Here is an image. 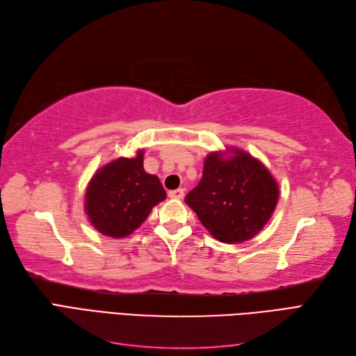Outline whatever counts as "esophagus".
I'll use <instances>...</instances> for the list:
<instances>
[{"mask_svg": "<svg viewBox=\"0 0 356 356\" xmlns=\"http://www.w3.org/2000/svg\"><path fill=\"white\" fill-rule=\"evenodd\" d=\"M169 197H170V199H182V197H184V188L170 190V191H169Z\"/></svg>", "mask_w": 356, "mask_h": 356, "instance_id": "obj_1", "label": "esophagus"}]
</instances>
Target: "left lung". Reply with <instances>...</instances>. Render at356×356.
<instances>
[{"label": "left lung", "mask_w": 356, "mask_h": 356, "mask_svg": "<svg viewBox=\"0 0 356 356\" xmlns=\"http://www.w3.org/2000/svg\"><path fill=\"white\" fill-rule=\"evenodd\" d=\"M233 156L211 153L199 184L188 191L186 203L204 229L224 243L252 239L270 220L279 187L260 160L241 149Z\"/></svg>", "instance_id": "1"}]
</instances>
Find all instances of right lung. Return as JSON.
I'll use <instances>...</instances> for the list:
<instances>
[{"mask_svg":"<svg viewBox=\"0 0 356 356\" xmlns=\"http://www.w3.org/2000/svg\"><path fill=\"white\" fill-rule=\"evenodd\" d=\"M144 154L120 157L96 172L86 190V213L99 233L124 238L141 225L166 191L144 170Z\"/></svg>","mask_w":356,"mask_h":356,"instance_id":"obj_1","label":"right lung"}]
</instances>
